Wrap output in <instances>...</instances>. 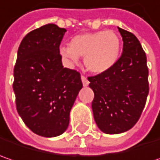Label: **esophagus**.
Segmentation results:
<instances>
[{
  "label": "esophagus",
  "mask_w": 160,
  "mask_h": 160,
  "mask_svg": "<svg viewBox=\"0 0 160 160\" xmlns=\"http://www.w3.org/2000/svg\"><path fill=\"white\" fill-rule=\"evenodd\" d=\"M81 81H82V84H83L84 87H87L89 85V80H88V79L85 76H83V75L81 76Z\"/></svg>",
  "instance_id": "34e87169"
}]
</instances>
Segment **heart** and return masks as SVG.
I'll list each match as a JSON object with an SVG mask.
<instances>
[{
	"instance_id": "b5f03b06",
	"label": "heart",
	"mask_w": 160,
	"mask_h": 160,
	"mask_svg": "<svg viewBox=\"0 0 160 160\" xmlns=\"http://www.w3.org/2000/svg\"><path fill=\"white\" fill-rule=\"evenodd\" d=\"M61 55L71 63L84 56V64L91 72L108 71L117 62L120 53V40L112 31L84 32L74 36L69 46L60 48Z\"/></svg>"
}]
</instances>
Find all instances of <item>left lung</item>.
Returning a JSON list of instances; mask_svg holds the SVG:
<instances>
[{"mask_svg": "<svg viewBox=\"0 0 160 160\" xmlns=\"http://www.w3.org/2000/svg\"><path fill=\"white\" fill-rule=\"evenodd\" d=\"M118 29L123 41L120 58L108 71L88 78L94 92V119L106 134H119L136 124L149 90L147 57L141 44L133 33Z\"/></svg>", "mask_w": 160, "mask_h": 160, "instance_id": "1", "label": "left lung"}]
</instances>
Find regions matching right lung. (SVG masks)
Masks as SVG:
<instances>
[{
  "instance_id": "1",
  "label": "right lung",
  "mask_w": 160,
  "mask_h": 160,
  "mask_svg": "<svg viewBox=\"0 0 160 160\" xmlns=\"http://www.w3.org/2000/svg\"><path fill=\"white\" fill-rule=\"evenodd\" d=\"M66 29L46 24L20 44L14 66L16 108L25 125L46 138L61 135L82 88L80 72L62 66L60 45Z\"/></svg>"
}]
</instances>
